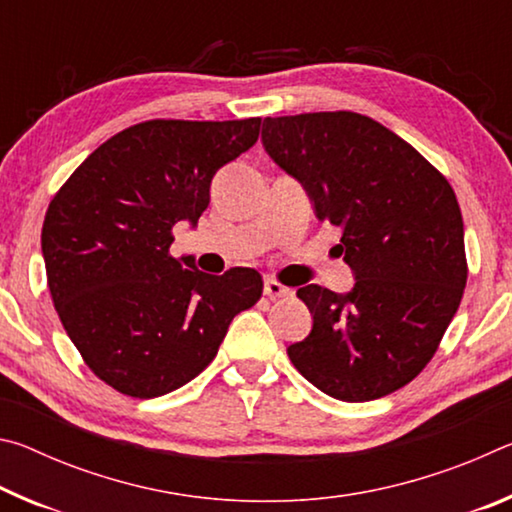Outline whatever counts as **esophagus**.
Returning a JSON list of instances; mask_svg holds the SVG:
<instances>
[{"instance_id": "obj_1", "label": "esophagus", "mask_w": 512, "mask_h": 512, "mask_svg": "<svg viewBox=\"0 0 512 512\" xmlns=\"http://www.w3.org/2000/svg\"><path fill=\"white\" fill-rule=\"evenodd\" d=\"M291 293L293 291L289 287H284V284L273 280V277H266V280H264V296H268L271 300L287 298V296H291Z\"/></svg>"}]
</instances>
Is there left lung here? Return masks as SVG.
<instances>
[{
	"instance_id": "1",
	"label": "left lung",
	"mask_w": 512,
	"mask_h": 512,
	"mask_svg": "<svg viewBox=\"0 0 512 512\" xmlns=\"http://www.w3.org/2000/svg\"><path fill=\"white\" fill-rule=\"evenodd\" d=\"M262 144L305 187L354 287L298 289L314 325L289 345L307 381L368 402L409 384L452 323L467 282L463 216L447 178L409 142L357 112L266 117Z\"/></svg>"
}]
</instances>
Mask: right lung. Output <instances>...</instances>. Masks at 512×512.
Returning <instances> with one entry per match:
<instances>
[{"instance_id": "add662e5", "label": "right lung", "mask_w": 512, "mask_h": 512, "mask_svg": "<svg viewBox=\"0 0 512 512\" xmlns=\"http://www.w3.org/2000/svg\"><path fill=\"white\" fill-rule=\"evenodd\" d=\"M262 119H153L110 137L58 189L42 223L51 300L83 361L115 391L151 400L210 366L239 311L262 296L255 268L198 271L171 257L173 225H196L223 164Z\"/></svg>"}]
</instances>
